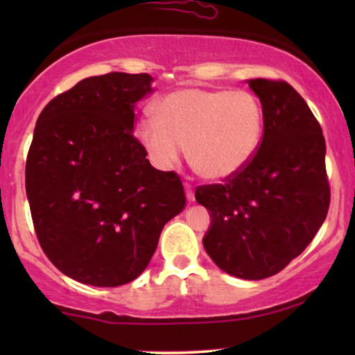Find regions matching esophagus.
I'll list each match as a JSON object with an SVG mask.
<instances>
[{
  "instance_id": "1",
  "label": "esophagus",
  "mask_w": 355,
  "mask_h": 355,
  "mask_svg": "<svg viewBox=\"0 0 355 355\" xmlns=\"http://www.w3.org/2000/svg\"><path fill=\"white\" fill-rule=\"evenodd\" d=\"M184 186H186V196L189 198V202H193L196 200V193H193V189H192V184L186 181L184 182Z\"/></svg>"
}]
</instances>
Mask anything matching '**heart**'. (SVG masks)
Wrapping results in <instances>:
<instances>
[{
    "mask_svg": "<svg viewBox=\"0 0 355 355\" xmlns=\"http://www.w3.org/2000/svg\"><path fill=\"white\" fill-rule=\"evenodd\" d=\"M137 128L140 142L158 168H171L186 153L208 178L242 171L257 153L263 130L260 101L245 90L179 89Z\"/></svg>",
    "mask_w": 355,
    "mask_h": 355,
    "instance_id": "heart-1",
    "label": "heart"
}]
</instances>
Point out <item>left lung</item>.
<instances>
[{
	"label": "left lung",
	"mask_w": 355,
	"mask_h": 355,
	"mask_svg": "<svg viewBox=\"0 0 355 355\" xmlns=\"http://www.w3.org/2000/svg\"><path fill=\"white\" fill-rule=\"evenodd\" d=\"M260 98L263 135L250 163L223 184L196 189L210 211L203 247L223 271L263 279L302 254L329 208L327 144L309 105L293 85L250 79Z\"/></svg>",
	"instance_id": "8db88e82"
}]
</instances>
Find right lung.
I'll return each mask as SVG.
<instances>
[{"mask_svg": "<svg viewBox=\"0 0 355 355\" xmlns=\"http://www.w3.org/2000/svg\"><path fill=\"white\" fill-rule=\"evenodd\" d=\"M152 82L144 72L87 77L37 119L26 163L33 227L51 263L79 283L137 278L186 207L179 174L155 169L132 134L135 103Z\"/></svg>", "mask_w": 355, "mask_h": 355, "instance_id": "right-lung-1", "label": "right lung"}]
</instances>
